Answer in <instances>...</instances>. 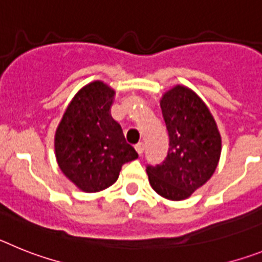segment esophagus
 I'll return each instance as SVG.
<instances>
[{"instance_id": "esophagus-1", "label": "esophagus", "mask_w": 262, "mask_h": 262, "mask_svg": "<svg viewBox=\"0 0 262 262\" xmlns=\"http://www.w3.org/2000/svg\"><path fill=\"white\" fill-rule=\"evenodd\" d=\"M144 150H145V145L142 144V142H140V144L136 145V151H137L140 156H142V153H144Z\"/></svg>"}]
</instances>
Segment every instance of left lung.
<instances>
[{"label": "left lung", "mask_w": 262, "mask_h": 262, "mask_svg": "<svg viewBox=\"0 0 262 262\" xmlns=\"http://www.w3.org/2000/svg\"><path fill=\"white\" fill-rule=\"evenodd\" d=\"M170 146L161 165L147 166L149 183L165 199L185 200L215 172L222 154V136L203 100L177 84L161 100Z\"/></svg>", "instance_id": "1"}]
</instances>
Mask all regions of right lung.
Instances as JSON below:
<instances>
[{
  "label": "right lung",
  "instance_id": "1",
  "mask_svg": "<svg viewBox=\"0 0 262 262\" xmlns=\"http://www.w3.org/2000/svg\"><path fill=\"white\" fill-rule=\"evenodd\" d=\"M116 91L101 80L85 84L68 104L54 138L59 169L83 192L117 181L124 163L138 158L111 116Z\"/></svg>",
  "mask_w": 262,
  "mask_h": 262
}]
</instances>
